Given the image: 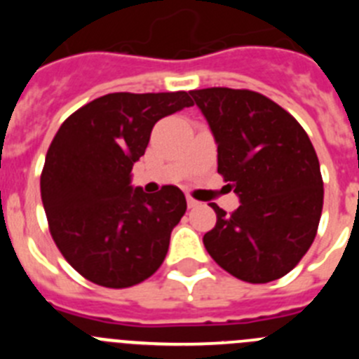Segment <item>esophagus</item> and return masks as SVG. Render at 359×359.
<instances>
[{
	"label": "esophagus",
	"instance_id": "esophagus-1",
	"mask_svg": "<svg viewBox=\"0 0 359 359\" xmlns=\"http://www.w3.org/2000/svg\"><path fill=\"white\" fill-rule=\"evenodd\" d=\"M187 205H189V208H198L201 203L196 201V199H192V198H187Z\"/></svg>",
	"mask_w": 359,
	"mask_h": 359
}]
</instances>
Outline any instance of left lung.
Segmentation results:
<instances>
[{"mask_svg": "<svg viewBox=\"0 0 359 359\" xmlns=\"http://www.w3.org/2000/svg\"><path fill=\"white\" fill-rule=\"evenodd\" d=\"M217 144V172L237 196L205 233L210 257L233 277L266 284L290 273L313 244L323 205L318 156L302 126L250 90L190 91Z\"/></svg>", "mask_w": 359, "mask_h": 359, "instance_id": "1", "label": "left lung"}]
</instances>
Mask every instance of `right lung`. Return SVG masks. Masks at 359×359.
Wrapping results in <instances>:
<instances>
[{"instance_id": "obj_1", "label": "right lung", "mask_w": 359, "mask_h": 359, "mask_svg": "<svg viewBox=\"0 0 359 359\" xmlns=\"http://www.w3.org/2000/svg\"><path fill=\"white\" fill-rule=\"evenodd\" d=\"M194 106L187 91L109 93L65 120L44 160L41 198L57 248L82 277L129 287L151 277L187 210L183 192L131 185L154 123Z\"/></svg>"}]
</instances>
